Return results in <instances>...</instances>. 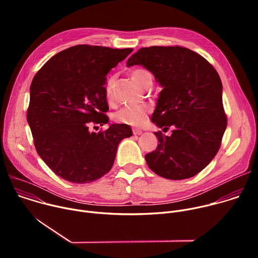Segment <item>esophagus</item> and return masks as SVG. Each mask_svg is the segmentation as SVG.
Returning a JSON list of instances; mask_svg holds the SVG:
<instances>
[{
  "instance_id": "1",
  "label": "esophagus",
  "mask_w": 258,
  "mask_h": 258,
  "mask_svg": "<svg viewBox=\"0 0 258 258\" xmlns=\"http://www.w3.org/2000/svg\"><path fill=\"white\" fill-rule=\"evenodd\" d=\"M133 133H134V135L139 136V135H142V134H143V131H142V130H140V128L135 127V128H133Z\"/></svg>"
}]
</instances>
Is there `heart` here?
<instances>
[{
	"instance_id": "heart-1",
	"label": "heart",
	"mask_w": 258,
	"mask_h": 258,
	"mask_svg": "<svg viewBox=\"0 0 258 258\" xmlns=\"http://www.w3.org/2000/svg\"><path fill=\"white\" fill-rule=\"evenodd\" d=\"M133 81L140 87L145 88L148 82L152 81V76L149 71L145 69H135L131 73ZM112 83L113 80L109 79L106 85V99L108 102L112 100ZM149 112V107L141 104V105H132L125 106L114 114L115 120L121 123L131 124V125H140L142 124Z\"/></svg>"
}]
</instances>
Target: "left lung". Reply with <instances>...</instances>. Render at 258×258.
<instances>
[{
  "mask_svg": "<svg viewBox=\"0 0 258 258\" xmlns=\"http://www.w3.org/2000/svg\"><path fill=\"white\" fill-rule=\"evenodd\" d=\"M126 65L153 73L162 91L151 120L163 131L173 128L170 137L154 133L159 144L145 155L147 164L168 179L196 175L216 155L227 128L218 73L202 56L177 46L142 48Z\"/></svg>",
  "mask_w": 258,
  "mask_h": 258,
  "instance_id": "obj_1",
  "label": "left lung"
}]
</instances>
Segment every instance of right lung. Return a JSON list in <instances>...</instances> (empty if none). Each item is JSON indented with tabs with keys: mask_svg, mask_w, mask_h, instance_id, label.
<instances>
[{
	"mask_svg": "<svg viewBox=\"0 0 258 258\" xmlns=\"http://www.w3.org/2000/svg\"><path fill=\"white\" fill-rule=\"evenodd\" d=\"M132 52L78 45L54 55L34 76L27 122L36 152L65 180L102 177L111 169L120 141L133 135L130 125L119 123L99 133L89 130L91 123H108L106 76Z\"/></svg>",
	"mask_w": 258,
	"mask_h": 258,
	"instance_id": "1",
	"label": "right lung"
}]
</instances>
